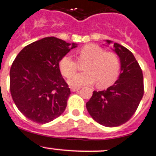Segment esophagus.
Wrapping results in <instances>:
<instances>
[{
  "instance_id": "34e87169",
  "label": "esophagus",
  "mask_w": 156,
  "mask_h": 156,
  "mask_svg": "<svg viewBox=\"0 0 156 156\" xmlns=\"http://www.w3.org/2000/svg\"><path fill=\"white\" fill-rule=\"evenodd\" d=\"M80 89V88H74V87H72L71 88V91L72 92H76V91H78Z\"/></svg>"
}]
</instances>
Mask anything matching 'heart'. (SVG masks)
<instances>
[{"label":"heart","instance_id":"1","mask_svg":"<svg viewBox=\"0 0 156 156\" xmlns=\"http://www.w3.org/2000/svg\"><path fill=\"white\" fill-rule=\"evenodd\" d=\"M78 61L86 62L85 72L73 75L78 69V62L69 55L61 58L59 69L61 73L68 80L69 85L79 88L86 85L97 83L99 88H106L112 85L118 79L121 68L119 57L116 53L106 52L102 47L96 44H88L81 48L77 52Z\"/></svg>","mask_w":156,"mask_h":156}]
</instances>
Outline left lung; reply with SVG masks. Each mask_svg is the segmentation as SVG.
<instances>
[{"label": "left lung", "instance_id": "left-lung-1", "mask_svg": "<svg viewBox=\"0 0 156 156\" xmlns=\"http://www.w3.org/2000/svg\"><path fill=\"white\" fill-rule=\"evenodd\" d=\"M107 43H112L106 40ZM114 51L119 56L121 73L118 80L107 90L94 91L86 106L93 119L105 127L125 124L136 111L144 94L143 74L132 52L114 42Z\"/></svg>", "mask_w": 156, "mask_h": 156}]
</instances>
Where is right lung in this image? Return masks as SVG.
<instances>
[{
	"mask_svg": "<svg viewBox=\"0 0 156 156\" xmlns=\"http://www.w3.org/2000/svg\"><path fill=\"white\" fill-rule=\"evenodd\" d=\"M76 46L46 37L29 44L18 54L10 70V90L18 109L29 120L45 124L65 111L70 90L58 63Z\"/></svg>",
	"mask_w": 156,
	"mask_h": 156,
	"instance_id": "1",
	"label": "right lung"
}]
</instances>
